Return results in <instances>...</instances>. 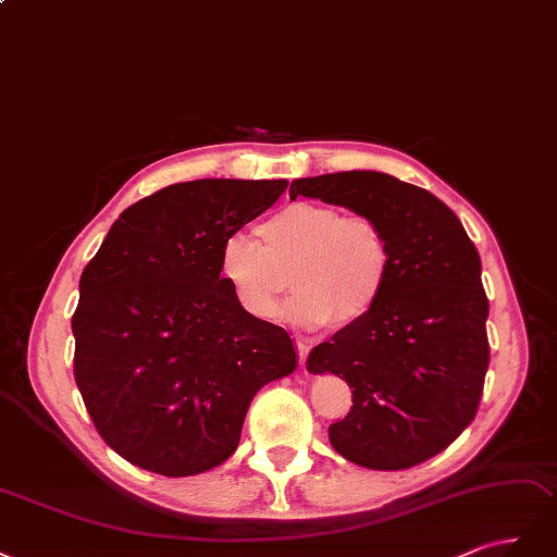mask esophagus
Segmentation results:
<instances>
[{"label":"esophagus","instance_id":"1","mask_svg":"<svg viewBox=\"0 0 557 557\" xmlns=\"http://www.w3.org/2000/svg\"><path fill=\"white\" fill-rule=\"evenodd\" d=\"M308 354H310V345L302 343V339H298V356H300V366L305 368V361H308Z\"/></svg>","mask_w":557,"mask_h":557}]
</instances>
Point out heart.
<instances>
[{
  "instance_id": "heart-1",
  "label": "heart",
  "mask_w": 557,
  "mask_h": 557,
  "mask_svg": "<svg viewBox=\"0 0 557 557\" xmlns=\"http://www.w3.org/2000/svg\"><path fill=\"white\" fill-rule=\"evenodd\" d=\"M259 243L233 233L220 249V277L240 308L259 321L280 312L302 329L354 326L380 302L391 275L384 228L363 214L326 203H292L257 226Z\"/></svg>"
}]
</instances>
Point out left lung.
<instances>
[{"instance_id":"obj_1","label":"left lung","mask_w":557,"mask_h":557,"mask_svg":"<svg viewBox=\"0 0 557 557\" xmlns=\"http://www.w3.org/2000/svg\"><path fill=\"white\" fill-rule=\"evenodd\" d=\"M298 194L374 220L393 259L374 310L308 356L312 374H337L354 393L329 440L361 468H414L472 423L481 400L491 354L476 247L437 196L388 173L298 177Z\"/></svg>"}]
</instances>
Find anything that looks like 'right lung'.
I'll use <instances>...</instances> for the list:
<instances>
[{
	"label": "right lung",
	"mask_w": 557,
	"mask_h": 557,
	"mask_svg": "<svg viewBox=\"0 0 557 557\" xmlns=\"http://www.w3.org/2000/svg\"><path fill=\"white\" fill-rule=\"evenodd\" d=\"M286 181L177 183L129 206L81 275L76 384L99 435L140 470L191 476L240 442L261 386L298 366L284 329L220 277L222 243Z\"/></svg>",
	"instance_id": "obj_1"
}]
</instances>
